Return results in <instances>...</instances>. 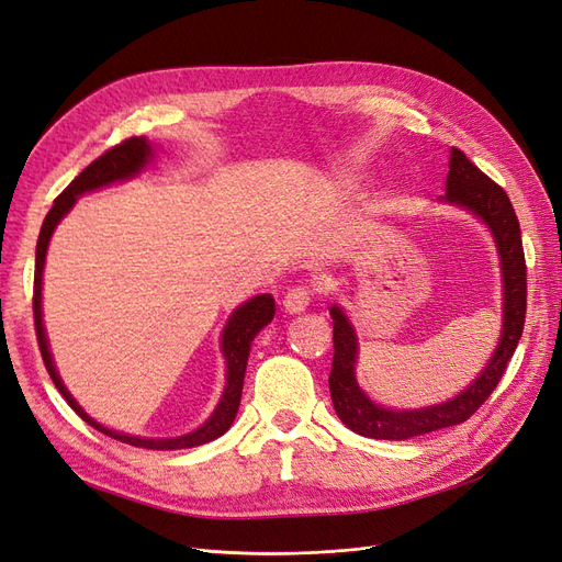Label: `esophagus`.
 <instances>
[{
  "label": "esophagus",
  "mask_w": 562,
  "mask_h": 562,
  "mask_svg": "<svg viewBox=\"0 0 562 562\" xmlns=\"http://www.w3.org/2000/svg\"><path fill=\"white\" fill-rule=\"evenodd\" d=\"M310 302H312L310 288H307V285H295V288H291V291H288V295L283 297V310H285L288 314H300V312H304V310L310 307Z\"/></svg>",
  "instance_id": "34e87169"
}]
</instances>
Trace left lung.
Wrapping results in <instances>:
<instances>
[{"label":"left lung","mask_w":562,"mask_h":562,"mask_svg":"<svg viewBox=\"0 0 562 562\" xmlns=\"http://www.w3.org/2000/svg\"><path fill=\"white\" fill-rule=\"evenodd\" d=\"M448 166V192L440 196V201H448L454 203V206L471 211L475 217L483 220L492 236H495L504 283L502 339L487 366L462 394H457L446 403L419 407V411H391V407L372 403L366 396V391L359 386V382H356L353 366L356 356H359V342H356V333L345 312L337 304H333L330 316L335 356L328 378L330 398L337 417L351 431L368 438L405 440L467 422L499 384L522 335L527 310V267L516 211L502 187L495 180H490L479 166L471 164L462 149L452 147Z\"/></svg>","instance_id":"8db88e82"}]
</instances>
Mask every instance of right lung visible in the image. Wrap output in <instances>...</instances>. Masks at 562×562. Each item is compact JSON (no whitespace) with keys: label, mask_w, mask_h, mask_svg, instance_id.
Masks as SVG:
<instances>
[{"label":"right lung","mask_w":562,"mask_h":562,"mask_svg":"<svg viewBox=\"0 0 562 562\" xmlns=\"http://www.w3.org/2000/svg\"><path fill=\"white\" fill-rule=\"evenodd\" d=\"M151 157H155V155H151V145L147 143V138H143V135H140V138H128L124 143L110 147L105 155H100L95 161H91L70 184L65 187L60 196H56L54 209H50L44 217L40 241H37L35 295H32V310H35L37 342H40V351H42V359H44L48 375H50V380H54V384L63 394V398L70 403L72 411L83 422L91 424V427L98 429L100 434L122 440V443H128V446H135V448L182 450V448H196V446H203V443H211V440L220 438L232 427L236 411H239V403H241V389H244V375H246L250 345H252L255 335H258L271 318H274V310H277L274 297H271L269 293L255 295L252 300L241 304V307L229 316L227 326L223 330V339H220V347H223V356L227 361V384H225V391H223V398H220L215 413L209 417V422L203 424V427L194 429L192 434L178 436V438H140V436L119 434V431H112V429L103 427V424H98L93 417L83 413L79 403L70 396V391L65 389L63 380L58 378L54 359H50L48 339H46V333H44V321H42V271H44V260H46V248H48V241H50V234H54V229L58 227V223L65 217V213L75 206L77 196L93 192V190H100V187H108L112 182L128 180L133 176H138L143 168L149 164Z\"/></svg>","instance_id":"obj_1"}]
</instances>
